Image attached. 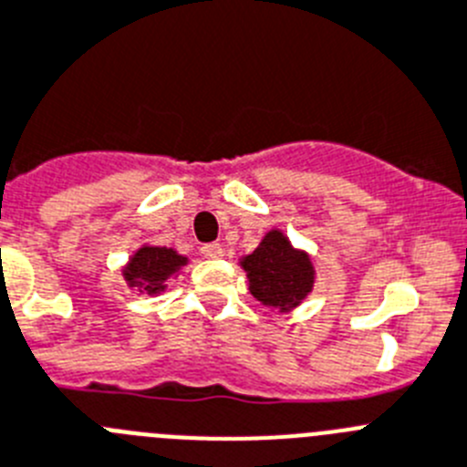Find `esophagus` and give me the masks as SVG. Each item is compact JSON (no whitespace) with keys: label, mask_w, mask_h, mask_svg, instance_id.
Listing matches in <instances>:
<instances>
[{"label":"esophagus","mask_w":467,"mask_h":467,"mask_svg":"<svg viewBox=\"0 0 467 467\" xmlns=\"http://www.w3.org/2000/svg\"><path fill=\"white\" fill-rule=\"evenodd\" d=\"M200 254L204 255V258H221V255H223V246H221V244H216V242H212V244H204L202 249H200Z\"/></svg>","instance_id":"obj_1"}]
</instances>
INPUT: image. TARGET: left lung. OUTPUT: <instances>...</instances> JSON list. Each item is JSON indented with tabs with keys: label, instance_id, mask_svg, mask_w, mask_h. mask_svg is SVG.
<instances>
[{
	"label": "left lung",
	"instance_id": "1",
	"mask_svg": "<svg viewBox=\"0 0 467 467\" xmlns=\"http://www.w3.org/2000/svg\"><path fill=\"white\" fill-rule=\"evenodd\" d=\"M249 272L251 293L270 306L291 309L312 291V263L302 251H296L281 233L265 234L263 244L244 260Z\"/></svg>",
	"mask_w": 467,
	"mask_h": 467
}]
</instances>
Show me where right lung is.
Returning <instances> with one entry per match:
<instances>
[{"label":"right lung","instance_id":"add662e5","mask_svg":"<svg viewBox=\"0 0 467 467\" xmlns=\"http://www.w3.org/2000/svg\"><path fill=\"white\" fill-rule=\"evenodd\" d=\"M183 263L186 258H182L176 251L165 249V246H144L130 260L125 279L130 281V285L144 288L146 293H155L165 288L162 281L174 275Z\"/></svg>","mask_w":467,"mask_h":467}]
</instances>
